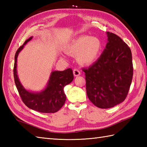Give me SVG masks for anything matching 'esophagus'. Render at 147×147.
<instances>
[{
  "label": "esophagus",
  "instance_id": "34e87169",
  "mask_svg": "<svg viewBox=\"0 0 147 147\" xmlns=\"http://www.w3.org/2000/svg\"><path fill=\"white\" fill-rule=\"evenodd\" d=\"M73 74L74 76H78L80 75V71L79 69H74Z\"/></svg>",
  "mask_w": 147,
  "mask_h": 147
}]
</instances>
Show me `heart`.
<instances>
[{"mask_svg":"<svg viewBox=\"0 0 147 147\" xmlns=\"http://www.w3.org/2000/svg\"><path fill=\"white\" fill-rule=\"evenodd\" d=\"M102 49L100 40L96 37L80 36L72 42L67 48L71 55H77L78 61L83 64H90L99 57Z\"/></svg>","mask_w":147,"mask_h":147,"instance_id":"obj_1","label":"heart"}]
</instances>
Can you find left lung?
<instances>
[{
    "instance_id": "obj_1",
    "label": "left lung",
    "mask_w": 147,
    "mask_h": 147,
    "mask_svg": "<svg viewBox=\"0 0 147 147\" xmlns=\"http://www.w3.org/2000/svg\"><path fill=\"white\" fill-rule=\"evenodd\" d=\"M108 42L97 61L83 68L86 94L96 107L108 109L126 99L131 84L133 66L130 48L119 36L107 32Z\"/></svg>"
}]
</instances>
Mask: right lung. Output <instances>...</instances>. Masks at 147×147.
I'll use <instances>...</instances> for the list:
<instances>
[{
	"label": "right lung",
	"instance_id": "1",
	"mask_svg": "<svg viewBox=\"0 0 147 147\" xmlns=\"http://www.w3.org/2000/svg\"><path fill=\"white\" fill-rule=\"evenodd\" d=\"M32 39V37H30L26 40L16 52L13 69L14 82L22 101L28 107L42 113H54L61 109L65 102L66 96L64 88L73 80V70L69 68L62 71L52 72L47 86L42 92L35 93L26 90L21 85L18 78L16 62L19 52Z\"/></svg>",
	"mask_w": 147,
	"mask_h": 147
}]
</instances>
